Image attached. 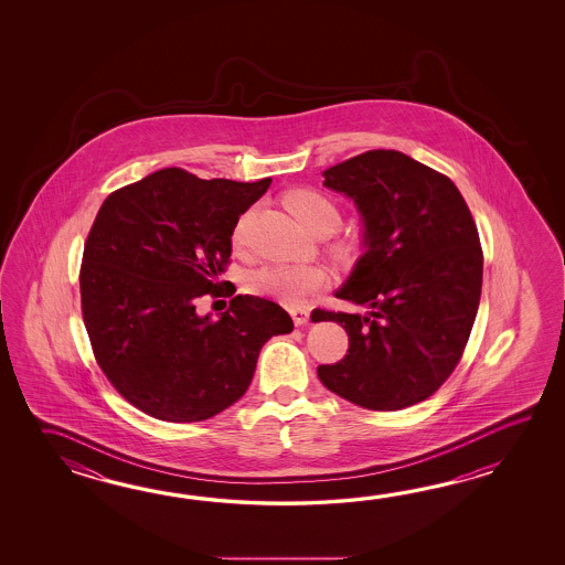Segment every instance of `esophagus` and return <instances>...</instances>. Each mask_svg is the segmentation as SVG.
Masks as SVG:
<instances>
[{"instance_id": "obj_1", "label": "esophagus", "mask_w": 565, "mask_h": 565, "mask_svg": "<svg viewBox=\"0 0 565 565\" xmlns=\"http://www.w3.org/2000/svg\"><path fill=\"white\" fill-rule=\"evenodd\" d=\"M290 317H292V321L297 327L300 324L307 323L309 321V309H305V307H297V309H290Z\"/></svg>"}]
</instances>
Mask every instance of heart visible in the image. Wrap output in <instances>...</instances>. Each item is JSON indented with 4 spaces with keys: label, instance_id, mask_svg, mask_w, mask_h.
I'll return each instance as SVG.
<instances>
[{
    "label": "heart",
    "instance_id": "b5f03b06",
    "mask_svg": "<svg viewBox=\"0 0 565 565\" xmlns=\"http://www.w3.org/2000/svg\"><path fill=\"white\" fill-rule=\"evenodd\" d=\"M288 210L297 216L300 224L315 236H331L341 226V212L331 198L317 190H295L285 198ZM256 207L242 212L232 230V246L242 250L248 241V230L253 226ZM349 244L345 241L331 244V254L337 258L348 256ZM327 282V273L321 266L312 265H265L253 270L246 280V288L265 299L277 300L280 305L295 307L312 292L321 290Z\"/></svg>",
    "mask_w": 565,
    "mask_h": 565
}]
</instances>
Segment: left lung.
I'll return each mask as SVG.
<instances>
[{"instance_id":"left-lung-1","label":"left lung","mask_w":565,"mask_h":565,"mask_svg":"<svg viewBox=\"0 0 565 565\" xmlns=\"http://www.w3.org/2000/svg\"><path fill=\"white\" fill-rule=\"evenodd\" d=\"M324 185L353 198L367 250L337 299L370 315L315 309L335 321L348 355L319 365L327 390L361 408H408L445 384L479 311L482 248L457 185L394 149H373L329 168Z\"/></svg>"}]
</instances>
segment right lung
Masks as SVG:
<instances>
[{
  "label": "right lung",
  "mask_w": 565,
  "mask_h": 565,
  "mask_svg": "<svg viewBox=\"0 0 565 565\" xmlns=\"http://www.w3.org/2000/svg\"><path fill=\"white\" fill-rule=\"evenodd\" d=\"M270 181L159 169L110 193L96 214L81 265L86 333L113 387L157 420H207L228 408L266 341L292 331L282 307L250 295L230 300L220 319L195 311L205 295H232L234 285L217 280L232 230Z\"/></svg>",
  "instance_id": "add662e5"
}]
</instances>
